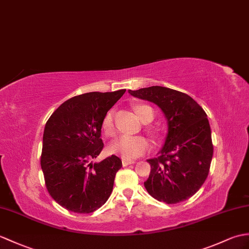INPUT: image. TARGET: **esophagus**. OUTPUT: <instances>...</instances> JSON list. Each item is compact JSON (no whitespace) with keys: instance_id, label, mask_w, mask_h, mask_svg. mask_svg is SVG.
<instances>
[{"instance_id":"obj_1","label":"esophagus","mask_w":249,"mask_h":249,"mask_svg":"<svg viewBox=\"0 0 249 249\" xmlns=\"http://www.w3.org/2000/svg\"><path fill=\"white\" fill-rule=\"evenodd\" d=\"M122 163H123V166H127V165H130V164L136 163V161L135 160H129V159H123L122 160Z\"/></svg>"}]
</instances>
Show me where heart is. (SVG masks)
Returning <instances> with one entry per match:
<instances>
[{
	"label": "heart",
	"mask_w": 249,
	"mask_h": 249,
	"mask_svg": "<svg viewBox=\"0 0 249 249\" xmlns=\"http://www.w3.org/2000/svg\"><path fill=\"white\" fill-rule=\"evenodd\" d=\"M135 111L142 122L151 118L154 119L153 109L146 105H138L135 107ZM103 130L109 137L115 135V127L113 124V112L108 111L103 120ZM151 145L147 139L140 136H122L118 140L111 143L110 151L124 159H136L145 154Z\"/></svg>",
	"instance_id": "heart-1"
}]
</instances>
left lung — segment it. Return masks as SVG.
Returning a JSON list of instances; mask_svg holds the SVG:
<instances>
[{
    "mask_svg": "<svg viewBox=\"0 0 249 249\" xmlns=\"http://www.w3.org/2000/svg\"><path fill=\"white\" fill-rule=\"evenodd\" d=\"M137 98L157 105L167 123V134L157 158L148 159L151 174L144 182L155 199L177 204L193 196L209 174L213 156L207 114L192 97L166 87L128 90Z\"/></svg>",
    "mask_w": 249,
    "mask_h": 249,
    "instance_id": "left-lung-1",
    "label": "left lung"
}]
</instances>
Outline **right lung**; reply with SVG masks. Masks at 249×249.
Returning a JSON list of instances; mask_svg holds the SVG:
<instances>
[{
    "instance_id": "right-lung-1",
    "label": "right lung",
    "mask_w": 249,
    "mask_h": 249,
    "mask_svg": "<svg viewBox=\"0 0 249 249\" xmlns=\"http://www.w3.org/2000/svg\"><path fill=\"white\" fill-rule=\"evenodd\" d=\"M125 89L89 92L62 103L44 127L41 169L56 203L76 213H90L106 203L122 167L117 156L92 162L101 154L103 120Z\"/></svg>"
}]
</instances>
